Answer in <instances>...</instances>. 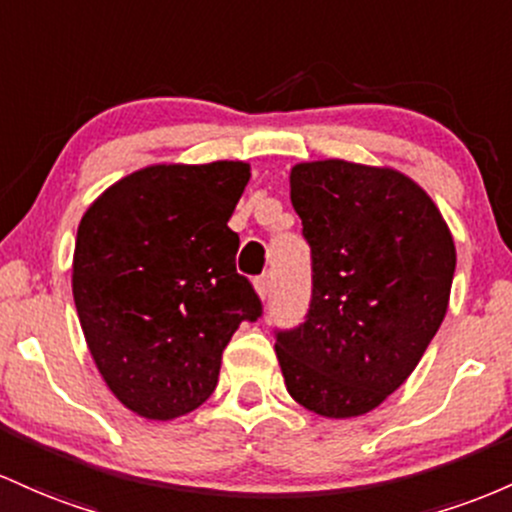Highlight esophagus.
Masks as SVG:
<instances>
[{"label":"esophagus","mask_w":512,"mask_h":512,"mask_svg":"<svg viewBox=\"0 0 512 512\" xmlns=\"http://www.w3.org/2000/svg\"><path fill=\"white\" fill-rule=\"evenodd\" d=\"M254 287H256L258 297H261V300H266V297L271 295V287H273V280H271V275H261V278H256Z\"/></svg>","instance_id":"34e87169"}]
</instances>
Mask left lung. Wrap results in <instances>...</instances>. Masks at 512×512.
<instances>
[{
  "instance_id": "1",
  "label": "left lung",
  "mask_w": 512,
  "mask_h": 512,
  "mask_svg": "<svg viewBox=\"0 0 512 512\" xmlns=\"http://www.w3.org/2000/svg\"><path fill=\"white\" fill-rule=\"evenodd\" d=\"M290 198L314 287L307 321L275 341L285 387L324 418L363 416L409 380L438 333L455 239L433 198L392 166L300 162Z\"/></svg>"
}]
</instances>
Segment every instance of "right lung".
<instances>
[{"instance_id":"add662e5","label":"right lung","mask_w":512,"mask_h":512,"mask_svg":"<svg viewBox=\"0 0 512 512\" xmlns=\"http://www.w3.org/2000/svg\"><path fill=\"white\" fill-rule=\"evenodd\" d=\"M249 176L246 162L149 164L79 222L72 295L86 346L113 396L147 421L198 409L234 331L261 317L227 227Z\"/></svg>"}]
</instances>
